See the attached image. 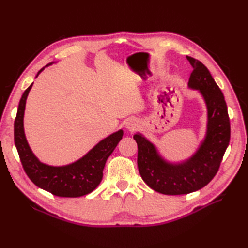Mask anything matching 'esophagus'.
I'll return each mask as SVG.
<instances>
[{
	"instance_id": "1",
	"label": "esophagus",
	"mask_w": 248,
	"mask_h": 248,
	"mask_svg": "<svg viewBox=\"0 0 248 248\" xmlns=\"http://www.w3.org/2000/svg\"><path fill=\"white\" fill-rule=\"evenodd\" d=\"M137 126H138V122L137 120L134 119H130L126 122V128H128L129 130H134L137 128Z\"/></svg>"
}]
</instances>
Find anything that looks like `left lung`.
Masks as SVG:
<instances>
[{
  "label": "left lung",
  "mask_w": 248,
  "mask_h": 248,
  "mask_svg": "<svg viewBox=\"0 0 248 248\" xmlns=\"http://www.w3.org/2000/svg\"><path fill=\"white\" fill-rule=\"evenodd\" d=\"M193 71L188 87L199 90L208 109L207 134L198 151L181 163L164 160L155 146L140 133L133 136L138 144L139 171L153 190L178 196L197 191L216 175L231 139V125L223 94L207 67L199 60L186 57Z\"/></svg>",
  "instance_id": "obj_1"
}]
</instances>
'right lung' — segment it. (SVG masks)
<instances>
[{
  "instance_id": "obj_1",
  "label": "right lung",
  "mask_w": 248,
  "mask_h": 248,
  "mask_svg": "<svg viewBox=\"0 0 248 248\" xmlns=\"http://www.w3.org/2000/svg\"><path fill=\"white\" fill-rule=\"evenodd\" d=\"M43 69L38 71L37 77ZM32 86L33 84L22 94L14 121V142L22 168L36 186L52 193L54 196L62 198L86 196L92 192L101 182L104 166L109 155L121 140L123 130L110 134L107 139L99 141L92 150H90L84 157L68 166L51 167L44 164L31 151L24 131L26 100Z\"/></svg>"
}]
</instances>
